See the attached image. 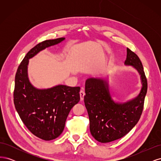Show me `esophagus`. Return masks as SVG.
Instances as JSON below:
<instances>
[{
    "instance_id": "1",
    "label": "esophagus",
    "mask_w": 161,
    "mask_h": 161,
    "mask_svg": "<svg viewBox=\"0 0 161 161\" xmlns=\"http://www.w3.org/2000/svg\"><path fill=\"white\" fill-rule=\"evenodd\" d=\"M85 91H84V89H82L80 91V101H83L84 99V96H85Z\"/></svg>"
}]
</instances>
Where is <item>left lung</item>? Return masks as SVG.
Segmentation results:
<instances>
[{"instance_id": "left-lung-1", "label": "left lung", "mask_w": 161, "mask_h": 161, "mask_svg": "<svg viewBox=\"0 0 161 161\" xmlns=\"http://www.w3.org/2000/svg\"><path fill=\"white\" fill-rule=\"evenodd\" d=\"M124 64L131 66L140 75L142 88L138 95L125 103L111 96L108 79L91 77L85 82L84 102L89 114L91 134L96 140L108 143L122 138L138 123L147 92V80L138 56L127 48Z\"/></svg>"}]
</instances>
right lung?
I'll list each match as a JSON object with an SVG mask.
<instances>
[{"label":"right lung","instance_id":"1","mask_svg":"<svg viewBox=\"0 0 161 161\" xmlns=\"http://www.w3.org/2000/svg\"><path fill=\"white\" fill-rule=\"evenodd\" d=\"M65 40L60 37L43 41L33 47L19 66L14 80V104L27 129L44 140L58 138L73 106L80 101L79 86L59 85L52 88H36L28 77L29 60L46 48Z\"/></svg>","mask_w":161,"mask_h":161}]
</instances>
